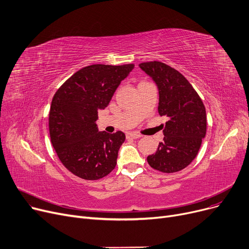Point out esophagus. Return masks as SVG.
Segmentation results:
<instances>
[{"label": "esophagus", "instance_id": "obj_1", "mask_svg": "<svg viewBox=\"0 0 249 249\" xmlns=\"http://www.w3.org/2000/svg\"><path fill=\"white\" fill-rule=\"evenodd\" d=\"M126 137H127V138H129V139H137V138H140V137H141V135H140V134H138V133L131 132V133H128V134L126 135Z\"/></svg>", "mask_w": 249, "mask_h": 249}]
</instances>
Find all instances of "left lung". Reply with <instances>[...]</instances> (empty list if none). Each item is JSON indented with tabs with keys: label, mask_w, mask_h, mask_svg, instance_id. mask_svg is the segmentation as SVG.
Masks as SVG:
<instances>
[{
	"label": "left lung",
	"mask_w": 249,
	"mask_h": 249,
	"mask_svg": "<svg viewBox=\"0 0 249 249\" xmlns=\"http://www.w3.org/2000/svg\"><path fill=\"white\" fill-rule=\"evenodd\" d=\"M139 68L158 86L159 113L168 118L163 141L155 153L147 156V161L156 171L179 172L195 160L205 138V106L187 78L169 65L150 61L140 63Z\"/></svg>",
	"instance_id": "8db88e82"
}]
</instances>
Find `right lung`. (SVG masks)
Listing matches in <instances>:
<instances>
[{
	"instance_id": "obj_1",
	"label": "right lung",
	"mask_w": 249,
	"mask_h": 249,
	"mask_svg": "<svg viewBox=\"0 0 249 249\" xmlns=\"http://www.w3.org/2000/svg\"><path fill=\"white\" fill-rule=\"evenodd\" d=\"M134 64H93L65 82L55 93L49 112V134L62 164L76 177L95 180L116 166L125 134L99 131L98 110L106 108Z\"/></svg>"
}]
</instances>
